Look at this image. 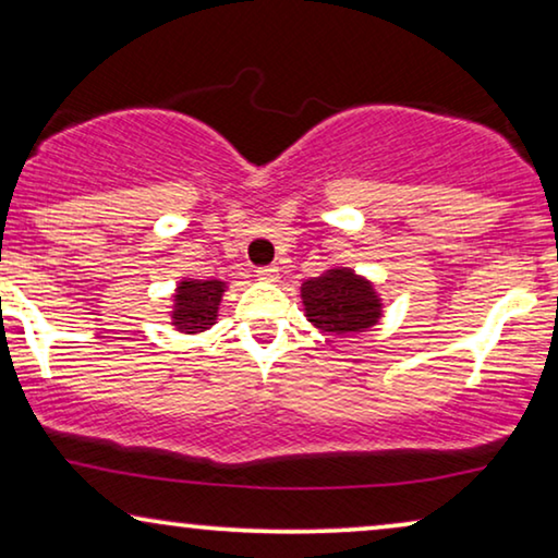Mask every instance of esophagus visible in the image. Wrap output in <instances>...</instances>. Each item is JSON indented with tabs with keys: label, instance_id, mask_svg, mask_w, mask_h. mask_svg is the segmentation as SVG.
Wrapping results in <instances>:
<instances>
[{
	"label": "esophagus",
	"instance_id": "esophagus-1",
	"mask_svg": "<svg viewBox=\"0 0 558 558\" xmlns=\"http://www.w3.org/2000/svg\"><path fill=\"white\" fill-rule=\"evenodd\" d=\"M256 277L262 281H277L279 279V266H262V269L256 271Z\"/></svg>",
	"mask_w": 558,
	"mask_h": 558
}]
</instances>
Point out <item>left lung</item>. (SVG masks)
Instances as JSON below:
<instances>
[{
	"mask_svg": "<svg viewBox=\"0 0 558 558\" xmlns=\"http://www.w3.org/2000/svg\"><path fill=\"white\" fill-rule=\"evenodd\" d=\"M304 315L330 335L365 332L384 315V304L373 284L348 266H335L302 284Z\"/></svg>",
	"mask_w": 558,
	"mask_h": 558,
	"instance_id": "8db88e82",
	"label": "left lung"
}]
</instances>
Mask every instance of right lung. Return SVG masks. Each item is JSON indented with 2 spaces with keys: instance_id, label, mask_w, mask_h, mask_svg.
<instances>
[{
  "instance_id": "obj_1",
  "label": "right lung",
  "mask_w": 558,
  "mask_h": 558,
  "mask_svg": "<svg viewBox=\"0 0 558 558\" xmlns=\"http://www.w3.org/2000/svg\"><path fill=\"white\" fill-rule=\"evenodd\" d=\"M223 292L226 281L220 279H182L174 289L172 325L187 335L205 332L216 325Z\"/></svg>"
}]
</instances>
